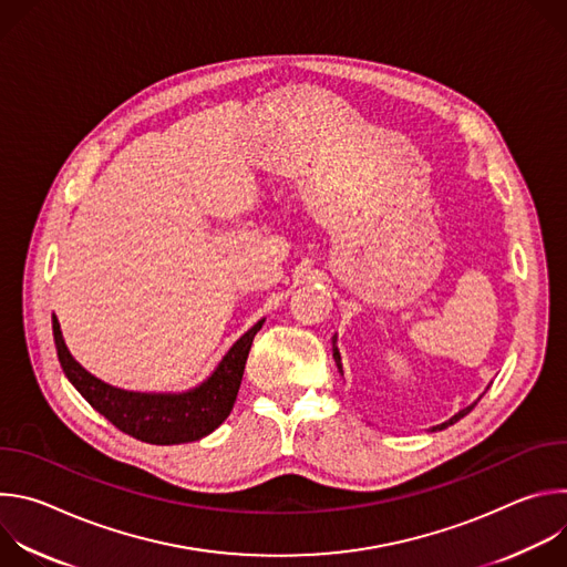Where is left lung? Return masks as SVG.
Returning a JSON list of instances; mask_svg holds the SVG:
<instances>
[{"label":"left lung","instance_id":"1","mask_svg":"<svg viewBox=\"0 0 567 567\" xmlns=\"http://www.w3.org/2000/svg\"><path fill=\"white\" fill-rule=\"evenodd\" d=\"M332 343H334V346H332V357H334V361H337V368H339V372H341V374H343V363H341V352H339V348H337V337H334V339H332ZM477 399H480V396H477ZM475 403H477V401H473V403H471V406H466V409H462V411H460V413H455V415H453V417H451V420H446V422H442V424H437V426H433V429H431V431H444V429H446V426H451V424H455V422H457V420H462V417H464V415H468V413H471V411H473V406H475Z\"/></svg>","mask_w":567,"mask_h":567}]
</instances>
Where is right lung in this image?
Returning a JSON list of instances; mask_svg holds the SVG:
<instances>
[{"label": "right lung", "instance_id": "obj_1", "mask_svg": "<svg viewBox=\"0 0 567 567\" xmlns=\"http://www.w3.org/2000/svg\"><path fill=\"white\" fill-rule=\"evenodd\" d=\"M262 326L265 318H260L249 332L230 346L210 377L184 392H134L101 381L71 357L55 313L53 341L62 372L71 385L90 401L92 409H96L118 431L141 442L168 446L197 442L210 435L230 415L254 337Z\"/></svg>", "mask_w": 567, "mask_h": 567}]
</instances>
